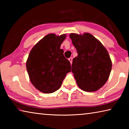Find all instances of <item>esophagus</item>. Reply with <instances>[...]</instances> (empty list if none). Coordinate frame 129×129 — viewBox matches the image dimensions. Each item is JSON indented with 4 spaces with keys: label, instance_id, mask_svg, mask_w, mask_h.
Returning a JSON list of instances; mask_svg holds the SVG:
<instances>
[{
    "label": "esophagus",
    "instance_id": "esophagus-1",
    "mask_svg": "<svg viewBox=\"0 0 129 129\" xmlns=\"http://www.w3.org/2000/svg\"><path fill=\"white\" fill-rule=\"evenodd\" d=\"M72 59H73V58H72V57H70L69 58V61H70V62H71V64H72Z\"/></svg>",
    "mask_w": 129,
    "mask_h": 129
}]
</instances>
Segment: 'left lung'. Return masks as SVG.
I'll return each mask as SVG.
<instances>
[{"instance_id":"1","label":"left lung","mask_w":129,"mask_h":129,"mask_svg":"<svg viewBox=\"0 0 129 129\" xmlns=\"http://www.w3.org/2000/svg\"><path fill=\"white\" fill-rule=\"evenodd\" d=\"M69 37L78 53L72 65L77 84L88 92L98 90L108 81L112 70V62L108 51L90 34L72 33Z\"/></svg>"}]
</instances>
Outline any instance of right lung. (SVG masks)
<instances>
[{"instance_id": "obj_1", "label": "right lung", "mask_w": 129, "mask_h": 129, "mask_svg": "<svg viewBox=\"0 0 129 129\" xmlns=\"http://www.w3.org/2000/svg\"><path fill=\"white\" fill-rule=\"evenodd\" d=\"M66 34H49L32 48L26 62L29 80L41 92L52 93L57 90L68 73L71 71L69 60L60 49Z\"/></svg>"}]
</instances>
